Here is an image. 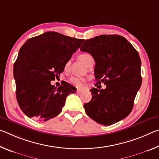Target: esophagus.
<instances>
[{
  "mask_svg": "<svg viewBox=\"0 0 159 159\" xmlns=\"http://www.w3.org/2000/svg\"><path fill=\"white\" fill-rule=\"evenodd\" d=\"M83 90H80V89H77V90H76V93H82Z\"/></svg>",
  "mask_w": 159,
  "mask_h": 159,
  "instance_id": "esophagus-1",
  "label": "esophagus"
}]
</instances>
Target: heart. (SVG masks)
<instances>
[{
    "label": "heart",
    "instance_id": "1",
    "mask_svg": "<svg viewBox=\"0 0 159 159\" xmlns=\"http://www.w3.org/2000/svg\"><path fill=\"white\" fill-rule=\"evenodd\" d=\"M79 58L80 61H82L83 63H84L86 66H88L90 64L92 61H93V57L92 55H90L88 53H83L80 54L79 56ZM70 65H71V60H69L66 61L65 64H64V70L65 71H68L69 69ZM69 82L71 83L72 85H74L77 88H81L84 86V83L85 80H83L81 78H79L76 76H73L71 77V79H69Z\"/></svg>",
    "mask_w": 159,
    "mask_h": 159
}]
</instances>
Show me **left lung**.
Instances as JSON below:
<instances>
[{"mask_svg": "<svg viewBox=\"0 0 159 159\" xmlns=\"http://www.w3.org/2000/svg\"><path fill=\"white\" fill-rule=\"evenodd\" d=\"M80 49L93 56L98 83L105 89L90 90L92 99L84 104L88 116L110 125L130 114L142 84L141 60L130 42L119 35H100L86 40Z\"/></svg>", "mask_w": 159, "mask_h": 159, "instance_id": "obj_1", "label": "left lung"}]
</instances>
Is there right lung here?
Wrapping results in <instances>:
<instances>
[{
    "instance_id": "1",
    "label": "right lung",
    "mask_w": 159,
    "mask_h": 159,
    "mask_svg": "<svg viewBox=\"0 0 159 159\" xmlns=\"http://www.w3.org/2000/svg\"><path fill=\"white\" fill-rule=\"evenodd\" d=\"M83 41L48 31L31 38L21 46L13 75L18 104L29 118L46 121L57 116L67 95L76 92L68 83L56 88L50 81L59 77Z\"/></svg>"
}]
</instances>
